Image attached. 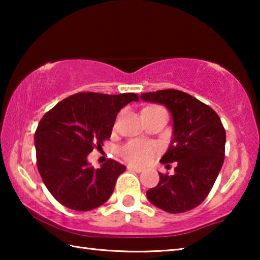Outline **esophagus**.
<instances>
[{"instance_id":"esophagus-1","label":"esophagus","mask_w":260,"mask_h":260,"mask_svg":"<svg viewBox=\"0 0 260 260\" xmlns=\"http://www.w3.org/2000/svg\"><path fill=\"white\" fill-rule=\"evenodd\" d=\"M127 169H128L129 171H134V172H138V173H141L142 172V169L141 167H136V166H133V165H127Z\"/></svg>"}]
</instances>
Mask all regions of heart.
I'll list each match as a JSON object with an SVG mask.
<instances>
[{
  "label": "heart",
  "instance_id": "b5f03b06",
  "mask_svg": "<svg viewBox=\"0 0 260 260\" xmlns=\"http://www.w3.org/2000/svg\"><path fill=\"white\" fill-rule=\"evenodd\" d=\"M159 148L156 143L143 140H133L120 148V155L124 159L134 165H144L150 161Z\"/></svg>",
  "mask_w": 260,
  "mask_h": 260
}]
</instances>
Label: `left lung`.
<instances>
[{"label":"left lung","mask_w":260,"mask_h":260,"mask_svg":"<svg viewBox=\"0 0 260 260\" xmlns=\"http://www.w3.org/2000/svg\"><path fill=\"white\" fill-rule=\"evenodd\" d=\"M141 99L165 105L172 114L173 138L160 162L177 161L173 175L159 173V182L147 191L148 200L169 213L195 209L208 197L223 164L221 120L209 105L181 90L150 91Z\"/></svg>","instance_id":"obj_1"}]
</instances>
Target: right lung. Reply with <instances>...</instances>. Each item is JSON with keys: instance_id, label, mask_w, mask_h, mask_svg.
Masks as SVG:
<instances>
[{"instance_id": "obj_1", "label": "right lung", "mask_w": 260, "mask_h": 260, "mask_svg": "<svg viewBox=\"0 0 260 260\" xmlns=\"http://www.w3.org/2000/svg\"><path fill=\"white\" fill-rule=\"evenodd\" d=\"M133 101H139L134 93H78L42 117L34 135L37 166L47 189L61 205L90 211L112 195L126 167L109 159L94 169L87 156L110 139L118 112Z\"/></svg>"}]
</instances>
